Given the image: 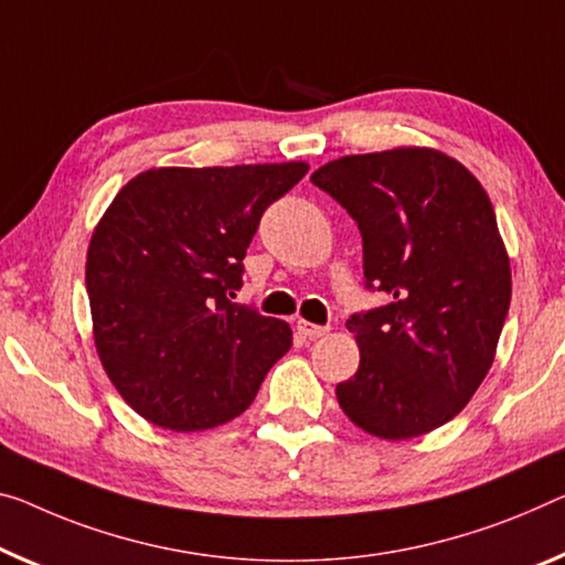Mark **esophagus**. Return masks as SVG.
<instances>
[{
    "label": "esophagus",
    "mask_w": 565,
    "mask_h": 565,
    "mask_svg": "<svg viewBox=\"0 0 565 565\" xmlns=\"http://www.w3.org/2000/svg\"><path fill=\"white\" fill-rule=\"evenodd\" d=\"M295 328H298V331L306 338H323L328 333L326 326H316V323H310V320H302V318L295 323Z\"/></svg>",
    "instance_id": "1"
}]
</instances>
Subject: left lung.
I'll use <instances>...</instances> for the list:
<instances>
[{
    "label": "left lung",
    "mask_w": 565,
    "mask_h": 565,
    "mask_svg": "<svg viewBox=\"0 0 565 565\" xmlns=\"http://www.w3.org/2000/svg\"><path fill=\"white\" fill-rule=\"evenodd\" d=\"M310 181L359 222L366 285L392 295L345 323L361 361L338 404L371 437H422L470 404L508 318L513 275L490 196L427 146L341 156Z\"/></svg>",
    "instance_id": "8db88e82"
}]
</instances>
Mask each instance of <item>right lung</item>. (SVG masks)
<instances>
[{
	"label": "right lung",
	"instance_id": "right-lung-1",
	"mask_svg": "<svg viewBox=\"0 0 565 565\" xmlns=\"http://www.w3.org/2000/svg\"><path fill=\"white\" fill-rule=\"evenodd\" d=\"M306 161L141 171L95 224L85 288L110 384L146 422H232L292 345L285 320L232 302L259 216Z\"/></svg>",
	"mask_w": 565,
	"mask_h": 565
}]
</instances>
